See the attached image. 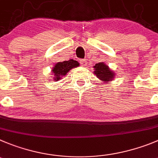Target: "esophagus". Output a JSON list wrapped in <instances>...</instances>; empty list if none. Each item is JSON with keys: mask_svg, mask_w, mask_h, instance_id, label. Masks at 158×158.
Here are the masks:
<instances>
[{"mask_svg": "<svg viewBox=\"0 0 158 158\" xmlns=\"http://www.w3.org/2000/svg\"><path fill=\"white\" fill-rule=\"evenodd\" d=\"M79 62H80L81 65H86L87 64V61H86V60H84V59H81V60H79Z\"/></svg>", "mask_w": 158, "mask_h": 158, "instance_id": "esophagus-1", "label": "esophagus"}]
</instances>
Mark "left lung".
<instances>
[{
    "label": "left lung",
    "mask_w": 158,
    "mask_h": 158,
    "mask_svg": "<svg viewBox=\"0 0 158 158\" xmlns=\"http://www.w3.org/2000/svg\"><path fill=\"white\" fill-rule=\"evenodd\" d=\"M94 74L100 80L104 81V82H110L114 79L115 76L114 71L110 70V68L104 62L97 63L94 66Z\"/></svg>",
    "instance_id": "obj_1"
}]
</instances>
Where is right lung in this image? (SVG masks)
<instances>
[{
    "mask_svg": "<svg viewBox=\"0 0 158 158\" xmlns=\"http://www.w3.org/2000/svg\"><path fill=\"white\" fill-rule=\"evenodd\" d=\"M79 65V63L75 60H69L62 62H58L54 66L52 69L53 75H54V80L58 81L62 79L63 76H65L68 72L73 68H76Z\"/></svg>",
    "mask_w": 158,
    "mask_h": 158,
    "instance_id": "obj_1",
    "label": "right lung"
}]
</instances>
